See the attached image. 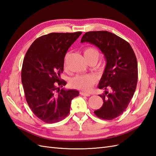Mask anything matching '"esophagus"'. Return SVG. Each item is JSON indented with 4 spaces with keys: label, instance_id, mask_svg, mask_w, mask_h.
I'll return each instance as SVG.
<instances>
[{
    "label": "esophagus",
    "instance_id": "esophagus-1",
    "mask_svg": "<svg viewBox=\"0 0 156 156\" xmlns=\"http://www.w3.org/2000/svg\"><path fill=\"white\" fill-rule=\"evenodd\" d=\"M80 94L82 96H90V94L88 93H86V92H80Z\"/></svg>",
    "mask_w": 156,
    "mask_h": 156
}]
</instances>
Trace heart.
I'll use <instances>...</instances> for the list:
<instances>
[{
    "label": "heart",
    "instance_id": "heart-1",
    "mask_svg": "<svg viewBox=\"0 0 156 156\" xmlns=\"http://www.w3.org/2000/svg\"><path fill=\"white\" fill-rule=\"evenodd\" d=\"M99 56L98 50L93 47H88L84 50V56L86 62L91 60L98 61ZM95 82L96 79L92 75H78L71 80L70 84L74 88L88 91Z\"/></svg>",
    "mask_w": 156,
    "mask_h": 156
}]
</instances>
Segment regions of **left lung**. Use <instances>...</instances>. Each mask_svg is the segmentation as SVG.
Instances as JSON below:
<instances>
[{
  "mask_svg": "<svg viewBox=\"0 0 156 156\" xmlns=\"http://www.w3.org/2000/svg\"><path fill=\"white\" fill-rule=\"evenodd\" d=\"M94 44L104 54L106 65L98 88L108 90L99 95L103 105L94 111L97 117L112 120L127 108L134 94L137 82V62L135 53L125 40L108 31L86 32L81 42Z\"/></svg>",
  "mask_w": 156,
  "mask_h": 156,
  "instance_id": "1",
  "label": "left lung"
}]
</instances>
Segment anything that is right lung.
I'll list each match as a JSON object with an SVG mask.
<instances>
[{"label": "right lung", "mask_w": 156, "mask_h": 156, "mask_svg": "<svg viewBox=\"0 0 156 156\" xmlns=\"http://www.w3.org/2000/svg\"><path fill=\"white\" fill-rule=\"evenodd\" d=\"M52 32L36 39L27 50L21 70L25 98L36 116L48 124L58 122L69 114L76 90L60 89L66 84L60 78L64 57L81 35Z\"/></svg>", "instance_id": "1"}]
</instances>
